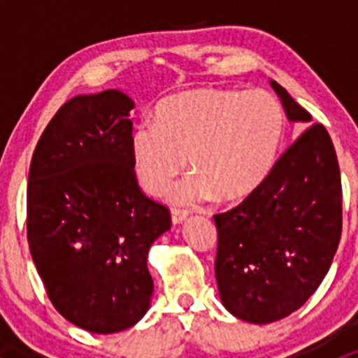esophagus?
<instances>
[{
  "mask_svg": "<svg viewBox=\"0 0 358 358\" xmlns=\"http://www.w3.org/2000/svg\"><path fill=\"white\" fill-rule=\"evenodd\" d=\"M189 216V211L187 209H180V208H171V220L173 223H182L183 220Z\"/></svg>",
  "mask_w": 358,
  "mask_h": 358,
  "instance_id": "esophagus-1",
  "label": "esophagus"
}]
</instances>
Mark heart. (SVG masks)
I'll return each instance as SVG.
<instances>
[{
    "instance_id": "heart-1",
    "label": "heart",
    "mask_w": 358,
    "mask_h": 358,
    "mask_svg": "<svg viewBox=\"0 0 358 358\" xmlns=\"http://www.w3.org/2000/svg\"><path fill=\"white\" fill-rule=\"evenodd\" d=\"M282 131V106L266 90H190L162 100L156 122L136 124L133 166L147 192L164 196L189 156L194 173L171 190L173 201L241 199L272 171Z\"/></svg>"
}]
</instances>
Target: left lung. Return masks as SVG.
I'll use <instances>...</instances> for the list:
<instances>
[{
    "mask_svg": "<svg viewBox=\"0 0 358 358\" xmlns=\"http://www.w3.org/2000/svg\"><path fill=\"white\" fill-rule=\"evenodd\" d=\"M289 121L306 126L265 182L227 213L218 229L215 273L223 306L268 324L291 315L326 277L341 239L343 190L329 133L275 81Z\"/></svg>",
    "mask_w": 358,
    "mask_h": 358,
    "instance_id": "obj_1",
    "label": "left lung"
}]
</instances>
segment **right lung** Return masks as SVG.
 <instances>
[{
    "label": "right lung",
    "instance_id": "add662e5",
    "mask_svg": "<svg viewBox=\"0 0 358 358\" xmlns=\"http://www.w3.org/2000/svg\"><path fill=\"white\" fill-rule=\"evenodd\" d=\"M133 100L119 90L78 95L43 131L29 168L27 243L60 315L96 334L135 326L150 306L147 255L171 227L138 187Z\"/></svg>",
    "mask_w": 358,
    "mask_h": 358
}]
</instances>
